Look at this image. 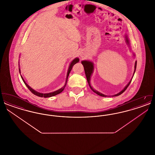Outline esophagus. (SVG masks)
Returning a JSON list of instances; mask_svg holds the SVG:
<instances>
[{
  "mask_svg": "<svg viewBox=\"0 0 155 155\" xmlns=\"http://www.w3.org/2000/svg\"><path fill=\"white\" fill-rule=\"evenodd\" d=\"M81 57L82 58H84V56H83V55L82 54H81Z\"/></svg>",
  "mask_w": 155,
  "mask_h": 155,
  "instance_id": "esophagus-1",
  "label": "esophagus"
}]
</instances>
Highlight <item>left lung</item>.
Here are the masks:
<instances>
[{
    "instance_id": "obj_1",
    "label": "left lung",
    "mask_w": 155,
    "mask_h": 155,
    "mask_svg": "<svg viewBox=\"0 0 155 155\" xmlns=\"http://www.w3.org/2000/svg\"><path fill=\"white\" fill-rule=\"evenodd\" d=\"M125 37V42H126V44H127V45L130 48V41H129V39H128V38L127 34H125L124 35ZM133 56H135V54L133 53ZM81 63L83 65L84 68V71H85V75H86V77H87V81H88V83L89 86L90 87V88L92 89V91L95 92V94H96L97 95H99L101 96H103V97H106V96H117L122 94L125 90L126 89L128 88V87L129 86V85L130 84L131 82L132 81V79H133V77H134V75L135 74V70H136V67H137V61H135V66H134V73H133V77L131 79V80L129 81V82L127 84V85L125 86V87L124 88V89L123 90H121L120 92H119L118 94H115V95H113L112 96H107V95H104L103 94H102L101 92H99V91H96L95 89L92 88V87L91 86V76L92 75V73L94 72V63L91 61H89V60H82L81 61Z\"/></svg>"
}]
</instances>
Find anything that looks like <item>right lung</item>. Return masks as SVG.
<instances>
[{"instance_id": "obj_1", "label": "right lung", "mask_w": 155, "mask_h": 155, "mask_svg": "<svg viewBox=\"0 0 155 155\" xmlns=\"http://www.w3.org/2000/svg\"><path fill=\"white\" fill-rule=\"evenodd\" d=\"M79 61H80V59L79 58H75V59L73 60H72V61L71 62V63L70 64V66L68 67V71H67V77H66V82H65V84H64V85L62 87V88H61L60 89H59L58 90H57V91H54V92H50V93H46V94H43V93H40V92H37L35 90H34V89L32 88L31 87H30V86L26 83V82L24 81V78H23V77H22V76H21V71H20V63H19V61H18V67H19V73H20V75H21V78H22V81L24 82V83L25 84V85L27 86V87L28 88L30 89V91L32 93V94H34V95H37L38 96H39V97H52V96H55V95H58V94H59L60 93H61L63 90H64V88L66 87V86L67 84V80H68V75H69V74H70V71H71V69H72V68H73V67L74 66L75 64H76L77 63H78L79 62Z\"/></svg>"}]
</instances>
